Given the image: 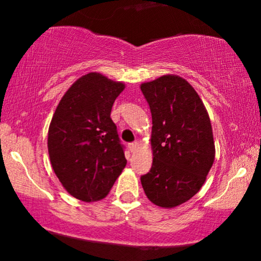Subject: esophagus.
Listing matches in <instances>:
<instances>
[{
	"mask_svg": "<svg viewBox=\"0 0 261 261\" xmlns=\"http://www.w3.org/2000/svg\"><path fill=\"white\" fill-rule=\"evenodd\" d=\"M137 147H139V143H137V142H133V143H130V145H128V148H130L131 152L136 151Z\"/></svg>",
	"mask_w": 261,
	"mask_h": 261,
	"instance_id": "esophagus-1",
	"label": "esophagus"
}]
</instances>
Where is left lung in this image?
<instances>
[{"label":"left lung","instance_id":"obj_1","mask_svg":"<svg viewBox=\"0 0 261 261\" xmlns=\"http://www.w3.org/2000/svg\"><path fill=\"white\" fill-rule=\"evenodd\" d=\"M152 114L151 170L141 176L154 205L173 208L201 189L215 161L211 121L193 86L176 74L141 85Z\"/></svg>","mask_w":261,"mask_h":261}]
</instances>
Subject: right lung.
I'll return each mask as SVG.
<instances>
[{
	"mask_svg": "<svg viewBox=\"0 0 261 261\" xmlns=\"http://www.w3.org/2000/svg\"><path fill=\"white\" fill-rule=\"evenodd\" d=\"M125 85L98 72L73 83L60 100L47 134L54 172L70 195L99 201L126 166L110 113Z\"/></svg>",
	"mask_w": 261,
	"mask_h": 261,
	"instance_id": "right-lung-1",
	"label": "right lung"
}]
</instances>
